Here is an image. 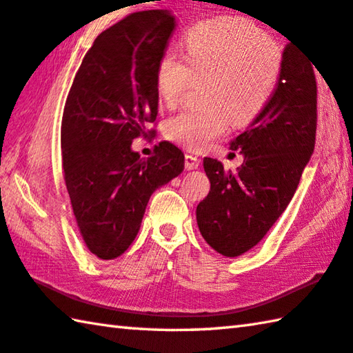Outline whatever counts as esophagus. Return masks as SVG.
Wrapping results in <instances>:
<instances>
[{"mask_svg": "<svg viewBox=\"0 0 353 353\" xmlns=\"http://www.w3.org/2000/svg\"><path fill=\"white\" fill-rule=\"evenodd\" d=\"M184 165H186L188 170H194V169H196V167L200 165V159L196 158L195 154L186 153V163H184Z\"/></svg>", "mask_w": 353, "mask_h": 353, "instance_id": "esophagus-1", "label": "esophagus"}]
</instances>
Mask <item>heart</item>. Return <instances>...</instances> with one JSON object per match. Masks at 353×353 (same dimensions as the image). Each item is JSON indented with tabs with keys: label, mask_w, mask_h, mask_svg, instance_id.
<instances>
[{
	"label": "heart",
	"mask_w": 353,
	"mask_h": 353,
	"mask_svg": "<svg viewBox=\"0 0 353 353\" xmlns=\"http://www.w3.org/2000/svg\"><path fill=\"white\" fill-rule=\"evenodd\" d=\"M184 57L167 49L157 65V92L167 107L180 102L192 80L201 85V108L169 116L164 134L190 150L223 136L230 119L245 127L273 99L285 68V49L274 37L243 18H215L195 24L183 39Z\"/></svg>",
	"instance_id": "obj_1"
}]
</instances>
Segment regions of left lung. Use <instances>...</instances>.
<instances>
[{
	"label": "left lung",
	"instance_id": "obj_1",
	"mask_svg": "<svg viewBox=\"0 0 353 353\" xmlns=\"http://www.w3.org/2000/svg\"><path fill=\"white\" fill-rule=\"evenodd\" d=\"M316 121L313 63L290 43L273 99L231 144L243 153L242 167L226 172L220 161L203 159L211 190L196 206V223L211 248L236 257L261 242L298 189L314 150Z\"/></svg>",
	"mask_w": 353,
	"mask_h": 353
}]
</instances>
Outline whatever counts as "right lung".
Wrapping results in <instances>:
<instances>
[{
	"mask_svg": "<svg viewBox=\"0 0 353 353\" xmlns=\"http://www.w3.org/2000/svg\"><path fill=\"white\" fill-rule=\"evenodd\" d=\"M175 18L163 9L130 14L97 35L85 54L61 117V161L80 236L110 261L138 234L150 195L184 169L169 141L141 159L133 139L152 134L158 114L157 65Z\"/></svg>",
	"mask_w": 353,
	"mask_h": 353,
	"instance_id": "add662e5",
	"label": "right lung"
}]
</instances>
